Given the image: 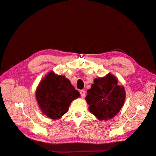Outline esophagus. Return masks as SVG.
Returning <instances> with one entry per match:
<instances>
[{
  "label": "esophagus",
  "instance_id": "1",
  "mask_svg": "<svg viewBox=\"0 0 156 156\" xmlns=\"http://www.w3.org/2000/svg\"><path fill=\"white\" fill-rule=\"evenodd\" d=\"M80 94H81V98H84V97H85V91H84V90H80Z\"/></svg>",
  "mask_w": 156,
  "mask_h": 156
}]
</instances>
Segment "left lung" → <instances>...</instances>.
<instances>
[{
	"mask_svg": "<svg viewBox=\"0 0 156 156\" xmlns=\"http://www.w3.org/2000/svg\"><path fill=\"white\" fill-rule=\"evenodd\" d=\"M94 82L85 98L89 111L100 120L111 119L123 107L124 87L118 84L117 78L111 73L96 78Z\"/></svg>",
	"mask_w": 156,
	"mask_h": 156,
	"instance_id": "8db88e82",
	"label": "left lung"
}]
</instances>
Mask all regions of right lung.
Returning a JSON list of instances; mask_svg holds the SVG:
<instances>
[{"mask_svg": "<svg viewBox=\"0 0 156 156\" xmlns=\"http://www.w3.org/2000/svg\"><path fill=\"white\" fill-rule=\"evenodd\" d=\"M79 92L64 75L53 71L42 79L36 90V99L41 112L53 120L60 119L68 111L69 107Z\"/></svg>", "mask_w": 156, "mask_h": 156, "instance_id": "right-lung-1", "label": "right lung"}]
</instances>
